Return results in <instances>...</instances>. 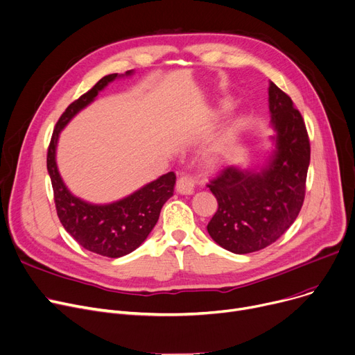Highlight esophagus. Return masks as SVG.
Returning a JSON list of instances; mask_svg holds the SVG:
<instances>
[{
  "instance_id": "esophagus-1",
  "label": "esophagus",
  "mask_w": 355,
  "mask_h": 355,
  "mask_svg": "<svg viewBox=\"0 0 355 355\" xmlns=\"http://www.w3.org/2000/svg\"><path fill=\"white\" fill-rule=\"evenodd\" d=\"M194 185H196V181L191 175H182L177 180V191L180 194H184V196H188V194H193L194 193Z\"/></svg>"
}]
</instances>
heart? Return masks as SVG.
I'll return each instance as SVG.
<instances>
[{"label":"heart","instance_id":"heart-1","mask_svg":"<svg viewBox=\"0 0 355 355\" xmlns=\"http://www.w3.org/2000/svg\"><path fill=\"white\" fill-rule=\"evenodd\" d=\"M228 110H230V105H228V104H221L218 112H220V114H225V112H228ZM241 127H243V121L234 123V124L230 127V130H228V131L224 134V137L218 141L217 146H216L214 148H212V150L209 151V154L207 155V162L216 164V162L218 161V158L228 150V147L231 146L235 134L239 132V130H240Z\"/></svg>","mask_w":355,"mask_h":355}]
</instances>
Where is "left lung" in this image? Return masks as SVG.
I'll return each mask as SVG.
<instances>
[{"label":"left lung","instance_id":"1","mask_svg":"<svg viewBox=\"0 0 355 355\" xmlns=\"http://www.w3.org/2000/svg\"><path fill=\"white\" fill-rule=\"evenodd\" d=\"M268 107L275 147L266 165L257 171L230 165L207 184L218 201L208 234L234 254L275 243L298 217L305 197L310 139L302 116L272 81Z\"/></svg>","mask_w":355,"mask_h":355}]
</instances>
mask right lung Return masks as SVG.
Here are the masks:
<instances>
[{
  "mask_svg": "<svg viewBox=\"0 0 355 355\" xmlns=\"http://www.w3.org/2000/svg\"><path fill=\"white\" fill-rule=\"evenodd\" d=\"M131 74L132 71L125 73V76ZM115 78L118 74L103 77L67 107L54 128L46 154V170L51 178L57 214L62 227L83 248L110 258L127 255L146 241L158 221L162 205L173 197L175 185V174L171 171L111 204L87 202L71 194L65 187L55 161L60 132Z\"/></svg>",
  "mask_w": 355,
  "mask_h": 355,
  "instance_id": "obj_1",
  "label": "right lung"
}]
</instances>
